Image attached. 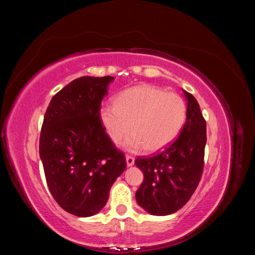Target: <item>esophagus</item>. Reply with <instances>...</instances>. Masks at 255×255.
Segmentation results:
<instances>
[{"label":"esophagus","instance_id":"34e87169","mask_svg":"<svg viewBox=\"0 0 255 255\" xmlns=\"http://www.w3.org/2000/svg\"><path fill=\"white\" fill-rule=\"evenodd\" d=\"M126 159H127V165H128V167H129V166H133V165H134L135 158H134L133 156H130V155H127Z\"/></svg>","mask_w":255,"mask_h":255}]
</instances>
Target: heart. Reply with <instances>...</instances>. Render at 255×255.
I'll list each match as a JSON object with an SVG mask.
<instances>
[{
  "label": "heart",
  "mask_w": 255,
  "mask_h": 255,
  "mask_svg": "<svg viewBox=\"0 0 255 255\" xmlns=\"http://www.w3.org/2000/svg\"><path fill=\"white\" fill-rule=\"evenodd\" d=\"M187 116L184 99L153 85H139L128 88L116 99L115 104H106L100 111V120L114 143L125 142L129 151L157 152L170 144L179 136Z\"/></svg>",
  "instance_id": "b5f03b06"
}]
</instances>
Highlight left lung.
<instances>
[{
	"label": "left lung",
	"instance_id": "left-lung-1",
	"mask_svg": "<svg viewBox=\"0 0 255 255\" xmlns=\"http://www.w3.org/2000/svg\"><path fill=\"white\" fill-rule=\"evenodd\" d=\"M186 122L179 137L151 157H137L136 166L143 181L136 191V201L145 212L155 216L175 213L188 202L204 167L206 122L196 98L186 90Z\"/></svg>",
	"mask_w": 255,
	"mask_h": 255
}]
</instances>
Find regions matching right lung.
I'll return each mask as SVG.
<instances>
[{
  "label": "right lung",
  "instance_id": "1",
  "mask_svg": "<svg viewBox=\"0 0 255 255\" xmlns=\"http://www.w3.org/2000/svg\"><path fill=\"white\" fill-rule=\"evenodd\" d=\"M113 76H82L54 96L44 114L39 154L53 198L66 212L89 217L105 206L116 179L126 170L100 120Z\"/></svg>",
  "mask_w": 255,
  "mask_h": 255
}]
</instances>
